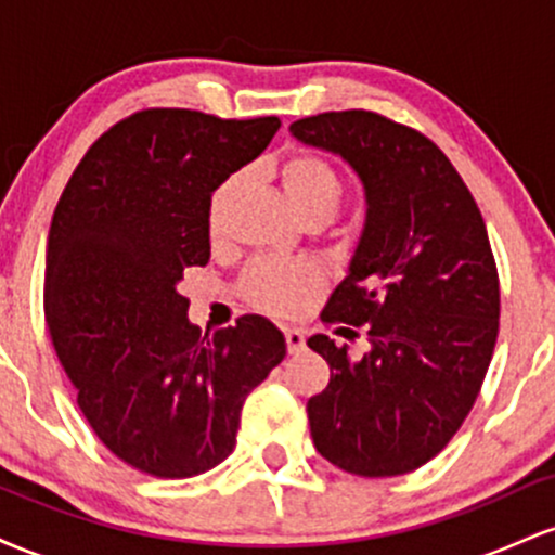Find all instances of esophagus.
Segmentation results:
<instances>
[{
    "instance_id": "1",
    "label": "esophagus",
    "mask_w": 555,
    "mask_h": 555,
    "mask_svg": "<svg viewBox=\"0 0 555 555\" xmlns=\"http://www.w3.org/2000/svg\"><path fill=\"white\" fill-rule=\"evenodd\" d=\"M286 336V349H289V354H299L305 349V334L299 328H286L284 331Z\"/></svg>"
}]
</instances>
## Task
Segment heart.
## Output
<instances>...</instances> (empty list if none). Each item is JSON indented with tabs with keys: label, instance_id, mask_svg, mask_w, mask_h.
Wrapping results in <instances>:
<instances>
[{
	"label": "heart",
	"instance_id": "obj_1",
	"mask_svg": "<svg viewBox=\"0 0 555 555\" xmlns=\"http://www.w3.org/2000/svg\"><path fill=\"white\" fill-rule=\"evenodd\" d=\"M245 171H232L214 188L208 197V229L211 237L224 234L234 197L245 188ZM284 193L302 221L326 224L339 211L344 201V180L328 158L299 151L284 158L279 167ZM323 279L310 263H284V260H256L240 279V292L247 305L269 315H297L321 292Z\"/></svg>",
	"mask_w": 555,
	"mask_h": 555
}]
</instances>
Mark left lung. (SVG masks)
<instances>
[{
    "label": "left lung",
    "instance_id": "8db88e82",
    "mask_svg": "<svg viewBox=\"0 0 555 555\" xmlns=\"http://www.w3.org/2000/svg\"><path fill=\"white\" fill-rule=\"evenodd\" d=\"M302 143L358 171L367 219L321 321L371 352L315 334L331 380L308 401L323 460L360 477L415 473L462 428L499 339L501 286L488 229L446 154L415 127L365 109L297 119Z\"/></svg>",
    "mask_w": 555,
    "mask_h": 555
}]
</instances>
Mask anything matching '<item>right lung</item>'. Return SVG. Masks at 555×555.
<instances>
[{"label":"right lung","instance_id":"right-lung-1","mask_svg":"<svg viewBox=\"0 0 555 555\" xmlns=\"http://www.w3.org/2000/svg\"><path fill=\"white\" fill-rule=\"evenodd\" d=\"M279 125L140 109L86 151L54 208L43 279L54 352L101 443L145 475L182 480L224 462L247 393L286 354L260 315L201 334L177 292L184 269L211 258L214 188Z\"/></svg>","mask_w":555,"mask_h":555}]
</instances>
